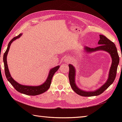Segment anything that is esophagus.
I'll return each instance as SVG.
<instances>
[{
  "label": "esophagus",
  "mask_w": 122,
  "mask_h": 122,
  "mask_svg": "<svg viewBox=\"0 0 122 122\" xmlns=\"http://www.w3.org/2000/svg\"><path fill=\"white\" fill-rule=\"evenodd\" d=\"M70 60H71V59L69 58V57H66V58L64 59V61H66V62H68Z\"/></svg>",
  "instance_id": "esophagus-1"
}]
</instances>
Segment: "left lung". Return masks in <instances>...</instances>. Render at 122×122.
Returning a JSON list of instances; mask_svg holds the SVG:
<instances>
[{
    "instance_id": "1",
    "label": "left lung",
    "mask_w": 122,
    "mask_h": 122,
    "mask_svg": "<svg viewBox=\"0 0 122 122\" xmlns=\"http://www.w3.org/2000/svg\"><path fill=\"white\" fill-rule=\"evenodd\" d=\"M100 39L98 42V44L100 45L99 46L95 48H91L86 46V47L84 48V50L87 53H91L92 52L98 50H103L107 51L110 53L111 58H112V62L110 68L109 74H108V79L104 85H103L99 89L94 91H85L79 89L76 86V81H76L75 80L76 69L71 64H69V79L70 84L72 90L76 94L82 96V97H93V96H97L102 94L105 90H107L113 83L115 79L117 66L119 61H120V58H119L117 49H116L115 44L107 39L105 36L100 35Z\"/></svg>"
}]
</instances>
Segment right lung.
I'll list each match as a JSON object with an SVG mask.
<instances>
[{
    "label": "right lung",
    "mask_w": 122,
    "mask_h": 122,
    "mask_svg": "<svg viewBox=\"0 0 122 122\" xmlns=\"http://www.w3.org/2000/svg\"><path fill=\"white\" fill-rule=\"evenodd\" d=\"M22 33H20V34L17 36V37H14L12 40H11V41L9 42L7 50L4 54L3 61L4 63L5 75H6V76L7 77L8 81L11 83L12 86L14 87L15 89L19 92L28 95L34 96L41 94H42V93L46 91L49 89V87L50 86L51 80L52 79L53 75L57 71H58L60 66H58L52 69H51L50 71H49L48 76L47 77V79H46V81L44 82L42 84L38 85V86H28V85H24L18 83V82L15 81V80L12 79L11 75L10 74L7 62V56L8 52H9L10 46L11 43L15 40L19 38L22 36Z\"/></svg>",
    "instance_id": "right-lung-1"
}]
</instances>
